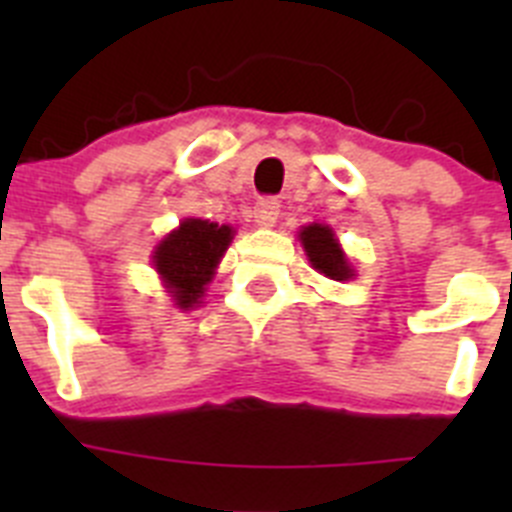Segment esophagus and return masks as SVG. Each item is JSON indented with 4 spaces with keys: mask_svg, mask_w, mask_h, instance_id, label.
Masks as SVG:
<instances>
[{
    "mask_svg": "<svg viewBox=\"0 0 512 512\" xmlns=\"http://www.w3.org/2000/svg\"><path fill=\"white\" fill-rule=\"evenodd\" d=\"M279 212H282V205H279V200H274V197H264V200H259L256 207H253L256 225H261V228H271V225L277 223Z\"/></svg>",
    "mask_w": 512,
    "mask_h": 512,
    "instance_id": "esophagus-1",
    "label": "esophagus"
}]
</instances>
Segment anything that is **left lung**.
Masks as SVG:
<instances>
[{
	"instance_id": "1",
	"label": "left lung",
	"mask_w": 512,
	"mask_h": 512,
	"mask_svg": "<svg viewBox=\"0 0 512 512\" xmlns=\"http://www.w3.org/2000/svg\"><path fill=\"white\" fill-rule=\"evenodd\" d=\"M300 243L302 248H305L312 269L325 274L328 279L346 282V279L356 277L351 264H348L346 253H343L341 243H338L336 233H333V228L320 223L305 225V228L300 230Z\"/></svg>"
}]
</instances>
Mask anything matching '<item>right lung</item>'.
Returning a JSON list of instances; mask_svg holds the SVG:
<instances>
[{
	"mask_svg": "<svg viewBox=\"0 0 512 512\" xmlns=\"http://www.w3.org/2000/svg\"><path fill=\"white\" fill-rule=\"evenodd\" d=\"M235 230L202 217H187L153 251V266L174 297V305L192 310L205 297L220 259L228 251Z\"/></svg>",
	"mask_w": 512,
	"mask_h": 512,
	"instance_id": "add662e5",
	"label": "right lung"
}]
</instances>
